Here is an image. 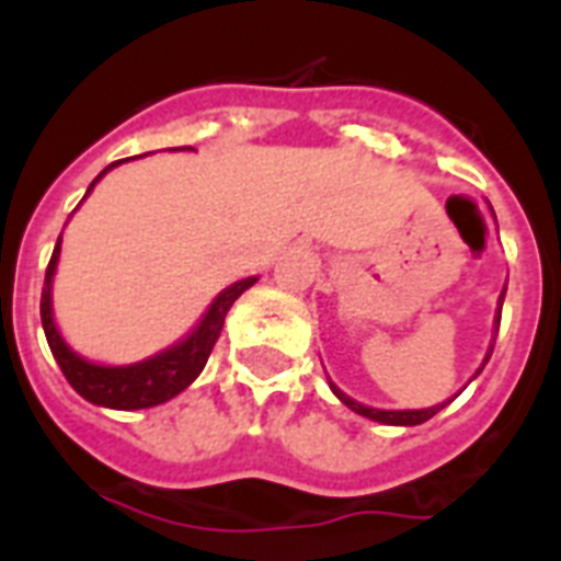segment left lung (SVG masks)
<instances>
[{
  "label": "left lung",
  "instance_id": "1",
  "mask_svg": "<svg viewBox=\"0 0 561 561\" xmlns=\"http://www.w3.org/2000/svg\"><path fill=\"white\" fill-rule=\"evenodd\" d=\"M504 294H506V288H504ZM504 294H501V302H504ZM497 325H501V308H497ZM486 360H489V355H486ZM332 390H334V396H337V399L346 404V408H352L355 413H360V416L375 419V422H383V425H422V422H427V419L436 416V413L445 408V404H436V408H427V410H375V408H364V404H358L355 399H350V396L337 390L334 383H332Z\"/></svg>",
  "mask_w": 561,
  "mask_h": 561
}]
</instances>
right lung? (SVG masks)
Here are the masks:
<instances>
[{"label":"right lung","mask_w":561,"mask_h":561,"mask_svg":"<svg viewBox=\"0 0 561 561\" xmlns=\"http://www.w3.org/2000/svg\"><path fill=\"white\" fill-rule=\"evenodd\" d=\"M116 165L118 162H110L107 169L92 180L90 188ZM90 188H87V194H90ZM57 253H60V238H57L55 253H51V262L46 267V285H43V297H39V317H43L48 350L55 355L57 367L64 369L66 381L75 387V392H81L83 399L92 401V404L113 410L153 408V404H162V401L174 399L178 392L186 390L188 383L206 367L211 346L218 343L224 317L232 308V302L250 285H255V279L250 276V279H241L236 285H229L227 290H220L209 311H206V317L201 320V325L178 346H171V350L160 352V355H153L148 360H139V364H130V367H99V364H90L81 355H75L64 343V337L57 334V325L51 320V276H55L57 267Z\"/></svg>","instance_id":"obj_1"}]
</instances>
